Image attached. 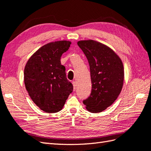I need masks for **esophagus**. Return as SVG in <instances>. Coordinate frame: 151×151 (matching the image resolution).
Segmentation results:
<instances>
[{
    "label": "esophagus",
    "instance_id": "esophagus-1",
    "mask_svg": "<svg viewBox=\"0 0 151 151\" xmlns=\"http://www.w3.org/2000/svg\"><path fill=\"white\" fill-rule=\"evenodd\" d=\"M72 84H73V89H74V90L75 91V89H76V82L73 81V82H72Z\"/></svg>",
    "mask_w": 151,
    "mask_h": 151
}]
</instances>
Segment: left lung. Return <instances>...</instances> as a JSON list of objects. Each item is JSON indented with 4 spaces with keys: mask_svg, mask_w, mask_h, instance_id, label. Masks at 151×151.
<instances>
[{
    "mask_svg": "<svg viewBox=\"0 0 151 151\" xmlns=\"http://www.w3.org/2000/svg\"><path fill=\"white\" fill-rule=\"evenodd\" d=\"M88 60L92 89L83 101L88 111L99 113L114 103L120 94L124 81L123 64L110 47L94 40L78 41Z\"/></svg>",
    "mask_w": 151,
    "mask_h": 151,
    "instance_id": "obj_1",
    "label": "left lung"
}]
</instances>
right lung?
Segmentation results:
<instances>
[{"label": "right lung", "mask_w": 151, "mask_h": 151, "mask_svg": "<svg viewBox=\"0 0 151 151\" xmlns=\"http://www.w3.org/2000/svg\"><path fill=\"white\" fill-rule=\"evenodd\" d=\"M70 44V41L63 40L45 45L25 65V88L34 103L47 113L62 110L73 92V86L67 79L65 67L60 62Z\"/></svg>", "instance_id": "1"}]
</instances>
